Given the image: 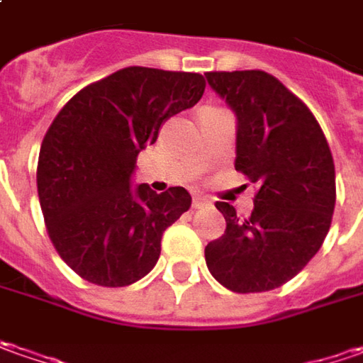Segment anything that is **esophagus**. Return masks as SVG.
Instances as JSON below:
<instances>
[{"label":"esophagus","mask_w":363,"mask_h":363,"mask_svg":"<svg viewBox=\"0 0 363 363\" xmlns=\"http://www.w3.org/2000/svg\"><path fill=\"white\" fill-rule=\"evenodd\" d=\"M211 203L206 196H194L193 199V208H203V206H206Z\"/></svg>","instance_id":"34e87169"}]
</instances>
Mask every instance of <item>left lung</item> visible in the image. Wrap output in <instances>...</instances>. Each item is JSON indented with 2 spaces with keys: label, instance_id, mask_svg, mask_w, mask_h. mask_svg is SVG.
<instances>
[{
  "label": "left lung",
  "instance_id": "8db88e82",
  "mask_svg": "<svg viewBox=\"0 0 363 363\" xmlns=\"http://www.w3.org/2000/svg\"><path fill=\"white\" fill-rule=\"evenodd\" d=\"M237 116L235 169L259 191L251 217L217 203L225 235L205 247L211 275L235 294L281 287L311 261L330 231L335 169L311 110L261 69L206 72Z\"/></svg>",
  "mask_w": 363,
  "mask_h": 363
}]
</instances>
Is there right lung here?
I'll use <instances>...</instances> for the list:
<instances>
[{"instance_id": "right-lung-1", "label": "right lung", "mask_w": 363, "mask_h": 363, "mask_svg": "<svg viewBox=\"0 0 363 363\" xmlns=\"http://www.w3.org/2000/svg\"><path fill=\"white\" fill-rule=\"evenodd\" d=\"M205 86L193 72L130 66L57 112L40 148L38 196L57 255L82 279L124 287L157 265L162 233L189 211L191 194L132 186V172L162 122L193 108Z\"/></svg>"}]
</instances>
